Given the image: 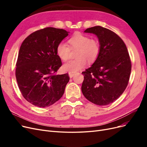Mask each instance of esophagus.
<instances>
[{"mask_svg": "<svg viewBox=\"0 0 147 147\" xmlns=\"http://www.w3.org/2000/svg\"><path fill=\"white\" fill-rule=\"evenodd\" d=\"M75 72H69V75L70 78H72L74 77V75H75Z\"/></svg>", "mask_w": 147, "mask_h": 147, "instance_id": "34e87169", "label": "esophagus"}]
</instances>
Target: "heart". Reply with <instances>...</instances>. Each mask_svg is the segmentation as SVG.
I'll return each mask as SVG.
<instances>
[{
    "instance_id": "b5f03b06",
    "label": "heart",
    "mask_w": 147,
    "mask_h": 147,
    "mask_svg": "<svg viewBox=\"0 0 147 147\" xmlns=\"http://www.w3.org/2000/svg\"><path fill=\"white\" fill-rule=\"evenodd\" d=\"M69 46L64 42H59L56 47V54L64 61L69 59L71 50L78 49L77 58L68 62L63 65V69L69 72H77L86 64L92 63L97 59L100 53V44L96 38H90L88 35L76 32L68 40Z\"/></svg>"
}]
</instances>
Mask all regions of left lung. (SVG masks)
I'll return each instance as SVG.
<instances>
[{
    "instance_id": "obj_1",
    "label": "left lung",
    "mask_w": 147,
    "mask_h": 147,
    "mask_svg": "<svg viewBox=\"0 0 147 147\" xmlns=\"http://www.w3.org/2000/svg\"><path fill=\"white\" fill-rule=\"evenodd\" d=\"M84 32L97 35L100 50L94 63L82 72V92L93 104H110L123 94L129 80L132 65L127 47L117 34L101 26Z\"/></svg>"
}]
</instances>
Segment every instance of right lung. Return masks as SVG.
<instances>
[{"instance_id": "right-lung-1", "label": "right lung", "mask_w": 147, "mask_h": 147, "mask_svg": "<svg viewBox=\"0 0 147 147\" xmlns=\"http://www.w3.org/2000/svg\"><path fill=\"white\" fill-rule=\"evenodd\" d=\"M63 29L45 28L30 34L22 43L16 64V78L22 95L39 107L60 99L70 78L56 75L62 65L56 47L68 35Z\"/></svg>"}]
</instances>
